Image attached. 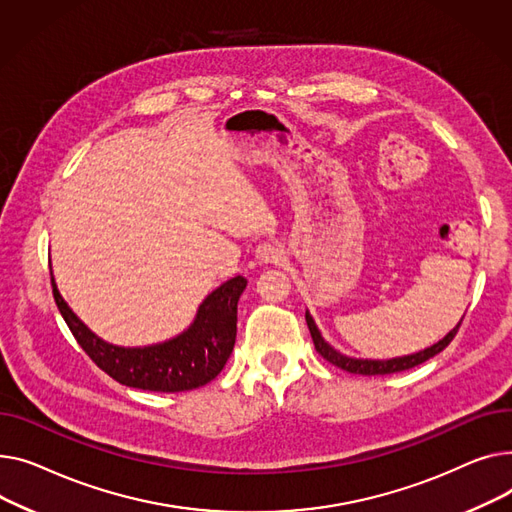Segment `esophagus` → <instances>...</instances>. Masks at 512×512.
<instances>
[{"mask_svg":"<svg viewBox=\"0 0 512 512\" xmlns=\"http://www.w3.org/2000/svg\"><path fill=\"white\" fill-rule=\"evenodd\" d=\"M285 256V250L279 242H264L256 248V260L264 264H275Z\"/></svg>","mask_w":512,"mask_h":512,"instance_id":"esophagus-1","label":"esophagus"}]
</instances>
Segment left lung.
Masks as SVG:
<instances>
[{"mask_svg":"<svg viewBox=\"0 0 512 512\" xmlns=\"http://www.w3.org/2000/svg\"><path fill=\"white\" fill-rule=\"evenodd\" d=\"M306 322H308V328H310V335H312V341H314V347L316 351L326 359V362H330L333 366L349 372V374H362V376H384V374H395V372H403V370H411L419 364L428 362L430 357L438 355L444 347H448V343L455 339L457 330L461 326V322L450 330V333L440 339L438 343H434L432 347H426L422 351L417 353H411V355H401V357H393V359H362V357H349L341 351H337L333 345L326 343L322 333L318 330L314 318L310 316V312H306Z\"/></svg>","mask_w":512,"mask_h":512,"instance_id":"1","label":"left lung"}]
</instances>
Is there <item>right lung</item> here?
Wrapping results in <instances>:
<instances>
[{
    "instance_id": "right-lung-1",
    "label": "right lung",
    "mask_w": 512,
    "mask_h": 512,
    "mask_svg": "<svg viewBox=\"0 0 512 512\" xmlns=\"http://www.w3.org/2000/svg\"><path fill=\"white\" fill-rule=\"evenodd\" d=\"M51 285L55 304L74 339L105 374L140 390L184 393L208 384L225 368L237 335V302L248 281L239 275L225 281L204 297L184 333L144 347H119L103 341L72 312L53 277Z\"/></svg>"
}]
</instances>
